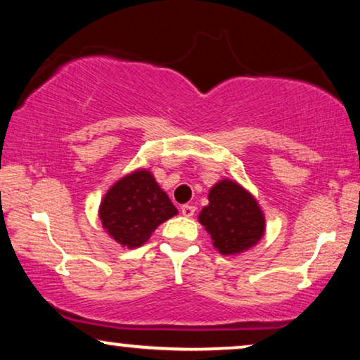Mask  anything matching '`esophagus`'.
Segmentation results:
<instances>
[{
    "label": "esophagus",
    "mask_w": 360,
    "mask_h": 360,
    "mask_svg": "<svg viewBox=\"0 0 360 360\" xmlns=\"http://www.w3.org/2000/svg\"><path fill=\"white\" fill-rule=\"evenodd\" d=\"M181 214H184V216H186V218H191V216H193L195 214V206L193 205H184V206H181Z\"/></svg>",
    "instance_id": "esophagus-1"
}]
</instances>
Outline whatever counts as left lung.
I'll return each mask as SVG.
<instances>
[{
	"label": "left lung",
	"instance_id": "obj_1",
	"mask_svg": "<svg viewBox=\"0 0 360 360\" xmlns=\"http://www.w3.org/2000/svg\"><path fill=\"white\" fill-rule=\"evenodd\" d=\"M210 205L198 221L211 234L213 245L223 255L252 248L264 236L265 219L260 206L248 190L233 180H221L210 190Z\"/></svg>",
	"mask_w": 360,
	"mask_h": 360
}]
</instances>
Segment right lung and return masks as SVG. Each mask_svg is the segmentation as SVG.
Wrapping results in <instances>:
<instances>
[{
	"instance_id": "add662e5",
	"label": "right lung",
	"mask_w": 360,
	"mask_h": 360,
	"mask_svg": "<svg viewBox=\"0 0 360 360\" xmlns=\"http://www.w3.org/2000/svg\"><path fill=\"white\" fill-rule=\"evenodd\" d=\"M179 211L147 170L122 176L108 190L100 205L103 228L124 248H139L157 226Z\"/></svg>"
}]
</instances>
